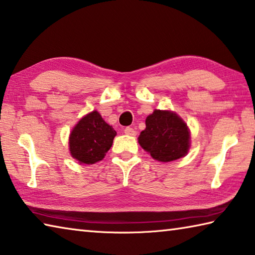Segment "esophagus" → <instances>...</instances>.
Listing matches in <instances>:
<instances>
[{
  "label": "esophagus",
  "mask_w": 255,
  "mask_h": 255,
  "mask_svg": "<svg viewBox=\"0 0 255 255\" xmlns=\"http://www.w3.org/2000/svg\"><path fill=\"white\" fill-rule=\"evenodd\" d=\"M124 131H125V133H126V135H129V136H136L137 135L135 129L131 128V127H126V128H125Z\"/></svg>",
  "instance_id": "1"
}]
</instances>
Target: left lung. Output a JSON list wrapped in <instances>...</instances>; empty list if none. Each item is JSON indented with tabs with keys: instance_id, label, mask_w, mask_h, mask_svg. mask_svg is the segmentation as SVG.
<instances>
[{
	"instance_id": "obj_1",
	"label": "left lung",
	"mask_w": 255,
	"mask_h": 255,
	"mask_svg": "<svg viewBox=\"0 0 255 255\" xmlns=\"http://www.w3.org/2000/svg\"><path fill=\"white\" fill-rule=\"evenodd\" d=\"M138 142L152 158L167 163L187 154L189 130L176 114L155 110L146 118V129L140 132Z\"/></svg>"
}]
</instances>
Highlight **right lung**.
Returning <instances> with one entry per match:
<instances>
[{
	"instance_id": "add662e5",
	"label": "right lung",
	"mask_w": 255,
	"mask_h": 255,
	"mask_svg": "<svg viewBox=\"0 0 255 255\" xmlns=\"http://www.w3.org/2000/svg\"><path fill=\"white\" fill-rule=\"evenodd\" d=\"M117 135L98 112L85 116L71 131L69 147L73 158L82 164H95L105 157Z\"/></svg>"
}]
</instances>
